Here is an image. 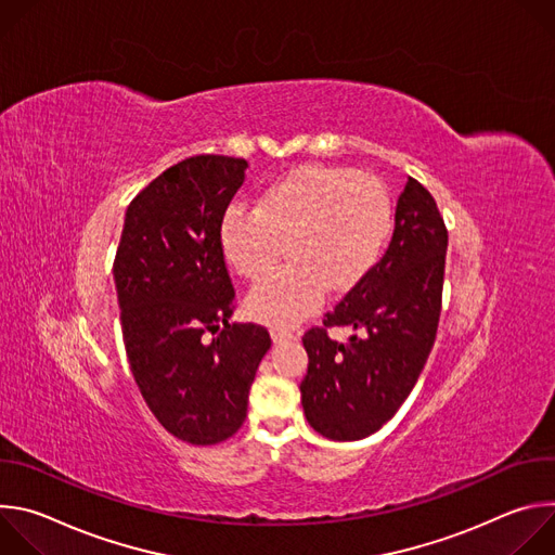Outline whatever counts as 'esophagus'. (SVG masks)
Masks as SVG:
<instances>
[{
  "instance_id": "obj_1",
  "label": "esophagus",
  "mask_w": 555,
  "mask_h": 555,
  "mask_svg": "<svg viewBox=\"0 0 555 555\" xmlns=\"http://www.w3.org/2000/svg\"><path fill=\"white\" fill-rule=\"evenodd\" d=\"M272 334V340L274 343H283V340H296L298 338V332H292V330H281V327H272L270 330Z\"/></svg>"
}]
</instances>
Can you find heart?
Masks as SVG:
<instances>
[{
  "instance_id": "obj_1",
  "label": "heart",
  "mask_w": 555,
  "mask_h": 555,
  "mask_svg": "<svg viewBox=\"0 0 555 555\" xmlns=\"http://www.w3.org/2000/svg\"><path fill=\"white\" fill-rule=\"evenodd\" d=\"M395 225L386 186L356 169L311 165L268 186L257 208L230 206L221 248L230 268L266 276L287 248L289 266L248 296L253 319L287 327L321 305L325 289H353L382 259Z\"/></svg>"
}]
</instances>
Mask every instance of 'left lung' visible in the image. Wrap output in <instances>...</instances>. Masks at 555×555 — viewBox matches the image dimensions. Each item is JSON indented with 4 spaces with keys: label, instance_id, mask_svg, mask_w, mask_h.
Returning <instances> with one entry per match:
<instances>
[{
    "label": "left lung",
    "instance_id": "obj_1",
    "mask_svg": "<svg viewBox=\"0 0 555 555\" xmlns=\"http://www.w3.org/2000/svg\"><path fill=\"white\" fill-rule=\"evenodd\" d=\"M446 250L448 228L435 197L409 178L377 266L302 336L309 364L300 398L315 433L362 439L400 411L437 338ZM343 324L361 330L349 346L326 334Z\"/></svg>",
    "mask_w": 555,
    "mask_h": 555
}]
</instances>
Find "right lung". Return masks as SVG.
Listing matches in <instances>:
<instances>
[{
    "label": "right lung",
    "instance_id": "1",
    "mask_svg": "<svg viewBox=\"0 0 555 555\" xmlns=\"http://www.w3.org/2000/svg\"><path fill=\"white\" fill-rule=\"evenodd\" d=\"M248 163L191 155L127 206L114 259L122 343L155 420L191 446L230 439L272 340L255 323L230 325L234 287L221 219Z\"/></svg>",
    "mask_w": 555,
    "mask_h": 555
}]
</instances>
